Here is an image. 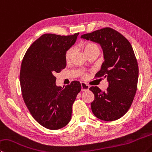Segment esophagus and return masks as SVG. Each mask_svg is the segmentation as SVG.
I'll list each match as a JSON object with an SVG mask.
<instances>
[{"instance_id":"34e87169","label":"esophagus","mask_w":152,"mask_h":152,"mask_svg":"<svg viewBox=\"0 0 152 152\" xmlns=\"http://www.w3.org/2000/svg\"><path fill=\"white\" fill-rule=\"evenodd\" d=\"M81 87H82V91H87L89 90L90 86L87 84L84 83V82H81Z\"/></svg>"}]
</instances>
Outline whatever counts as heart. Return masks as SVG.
I'll use <instances>...</instances> for the list:
<instances>
[{
    "label": "heart",
    "instance_id": "obj_1",
    "mask_svg": "<svg viewBox=\"0 0 152 152\" xmlns=\"http://www.w3.org/2000/svg\"><path fill=\"white\" fill-rule=\"evenodd\" d=\"M83 48L86 53L88 54L90 53L91 52H93V51H99L100 50V48H99V46L96 45V43H94L92 42H86L83 45ZM73 52L74 50L72 48H70L68 49V50L66 52V54H65V58L67 62L70 61L71 60L72 57V55H73Z\"/></svg>",
    "mask_w": 152,
    "mask_h": 152
}]
</instances>
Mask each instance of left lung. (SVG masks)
Listing matches in <instances>:
<instances>
[{"label": "left lung", "mask_w": 152, "mask_h": 152, "mask_svg": "<svg viewBox=\"0 0 152 152\" xmlns=\"http://www.w3.org/2000/svg\"><path fill=\"white\" fill-rule=\"evenodd\" d=\"M81 38L101 46L104 62L96 75L106 78L108 82L106 92L97 86L90 88L94 94L91 103L93 114L104 121L119 119L128 111L137 90L139 70L133 48L122 34L108 27Z\"/></svg>", "instance_id": "1"}]
</instances>
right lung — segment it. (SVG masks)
<instances>
[{
    "label": "right lung",
    "mask_w": 152,
    "mask_h": 152,
    "mask_svg": "<svg viewBox=\"0 0 152 152\" xmlns=\"http://www.w3.org/2000/svg\"><path fill=\"white\" fill-rule=\"evenodd\" d=\"M78 34H43L27 50L22 62L20 82L23 100L32 117L49 129H58L69 123L72 105L81 90L78 81L58 86L54 76L66 66V52Z\"/></svg>",
    "instance_id": "right-lung-1"
}]
</instances>
